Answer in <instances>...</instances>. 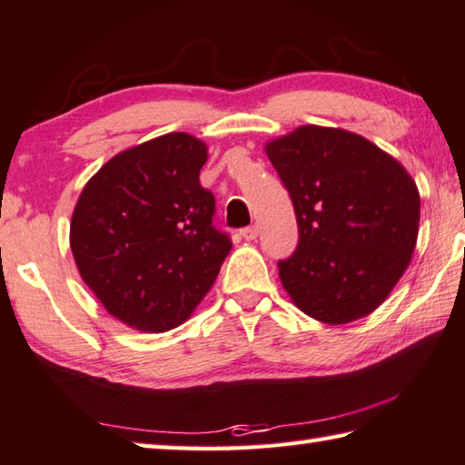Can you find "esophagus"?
I'll use <instances>...</instances> for the list:
<instances>
[{
  "mask_svg": "<svg viewBox=\"0 0 465 465\" xmlns=\"http://www.w3.org/2000/svg\"><path fill=\"white\" fill-rule=\"evenodd\" d=\"M240 235L246 242H252L258 238V227L256 225H250V227H243V230H240Z\"/></svg>",
  "mask_w": 465,
  "mask_h": 465,
  "instance_id": "obj_1",
  "label": "esophagus"
}]
</instances>
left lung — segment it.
<instances>
[{
	"label": "left lung",
	"mask_w": 465,
	"mask_h": 465,
	"mask_svg": "<svg viewBox=\"0 0 465 465\" xmlns=\"http://www.w3.org/2000/svg\"><path fill=\"white\" fill-rule=\"evenodd\" d=\"M264 152L293 201L299 243L279 262L295 308L324 324L375 312L419 238L420 194L396 157L357 133L303 124Z\"/></svg>",
	"instance_id": "left-lung-1"
}]
</instances>
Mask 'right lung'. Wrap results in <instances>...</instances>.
<instances>
[{"label": "right lung", "instance_id": "1", "mask_svg": "<svg viewBox=\"0 0 465 465\" xmlns=\"http://www.w3.org/2000/svg\"><path fill=\"white\" fill-rule=\"evenodd\" d=\"M209 147L166 133L124 149L80 193L69 223L77 272L110 316L141 332L183 324L209 293L232 242L199 183Z\"/></svg>", "mask_w": 465, "mask_h": 465}]
</instances>
